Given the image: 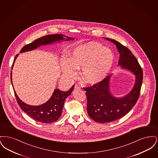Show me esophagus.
Returning <instances> with one entry per match:
<instances>
[{
    "instance_id": "obj_1",
    "label": "esophagus",
    "mask_w": 158,
    "mask_h": 158,
    "mask_svg": "<svg viewBox=\"0 0 158 158\" xmlns=\"http://www.w3.org/2000/svg\"><path fill=\"white\" fill-rule=\"evenodd\" d=\"M75 89H80L81 88H80V86H79L78 85H75Z\"/></svg>"
}]
</instances>
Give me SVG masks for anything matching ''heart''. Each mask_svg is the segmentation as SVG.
<instances>
[{
	"label": "heart",
	"mask_w": 158,
	"mask_h": 158,
	"mask_svg": "<svg viewBox=\"0 0 158 158\" xmlns=\"http://www.w3.org/2000/svg\"><path fill=\"white\" fill-rule=\"evenodd\" d=\"M114 63L113 52L100 43L89 42L72 48L68 59L61 60V68L64 76L73 79L77 76V69L81 68L83 81L95 85L103 81L112 69Z\"/></svg>",
	"instance_id": "1"
}]
</instances>
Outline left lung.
<instances>
[{
    "label": "left lung",
    "instance_id": "obj_1",
    "mask_svg": "<svg viewBox=\"0 0 158 158\" xmlns=\"http://www.w3.org/2000/svg\"><path fill=\"white\" fill-rule=\"evenodd\" d=\"M104 38L116 45L120 53L118 66L131 72L135 80L131 91L120 98L114 97L110 91L112 75L106 76L101 82L83 88L86 91L88 114L92 120L100 123L114 121L127 114L138 100L143 81L142 69L131 52L114 40Z\"/></svg>",
    "mask_w": 158,
    "mask_h": 158
}]
</instances>
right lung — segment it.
Returning a JSON list of instances; mask_svg holds the SVG:
<instances>
[{"label":"right lung","instance_id":"right-lung-1","mask_svg":"<svg viewBox=\"0 0 158 158\" xmlns=\"http://www.w3.org/2000/svg\"><path fill=\"white\" fill-rule=\"evenodd\" d=\"M75 38L69 37L62 34L47 35L46 36L38 38L29 44L25 45L21 49L20 53H24L26 52L35 50L41 45H48L64 40L69 41L73 40ZM18 55L19 54H17L15 56V59L14 60V63L12 66V69L14 66L15 60ZM12 80V79L11 71L10 81L13 86ZM74 85H73L69 90L66 92L61 91L58 89H55L52 97L46 102L41 105L35 106L28 105L23 102L16 95L15 90H14L18 104L23 110V111L27 113L30 117L35 120L43 123H51L57 120L60 118L62 113L64 101L71 94Z\"/></svg>","mask_w":158,"mask_h":158}]
</instances>
